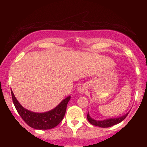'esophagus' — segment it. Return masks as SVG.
<instances>
[{
    "label": "esophagus",
    "mask_w": 147,
    "mask_h": 147,
    "mask_svg": "<svg viewBox=\"0 0 147 147\" xmlns=\"http://www.w3.org/2000/svg\"><path fill=\"white\" fill-rule=\"evenodd\" d=\"M79 91H80V93H83L84 92V89L82 87H80V88H79Z\"/></svg>",
    "instance_id": "obj_1"
}]
</instances>
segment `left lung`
Listing matches in <instances>:
<instances>
[{"instance_id":"1","label":"left lung","mask_w":147,"mask_h":147,"mask_svg":"<svg viewBox=\"0 0 147 147\" xmlns=\"http://www.w3.org/2000/svg\"><path fill=\"white\" fill-rule=\"evenodd\" d=\"M129 113L126 114V115H123L122 117H120L118 118H114V119H108L106 120H102V121H97V120H94L92 119L90 117V116L89 115V114H87V118L88 119L89 122L90 124H92V125L97 126V127H102V128H106V127H112V126L115 125L117 124H119V123L121 122V121H123L127 116L128 115Z\"/></svg>"}]
</instances>
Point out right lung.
Here are the masks:
<instances>
[{
	"instance_id": "right-lung-1",
	"label": "right lung",
	"mask_w": 147,
	"mask_h": 147,
	"mask_svg": "<svg viewBox=\"0 0 147 147\" xmlns=\"http://www.w3.org/2000/svg\"><path fill=\"white\" fill-rule=\"evenodd\" d=\"M11 95L15 107L22 119L28 126L35 129H50L58 125L64 117L67 105L70 100V96H69L55 109L44 113H36L23 108L16 98L12 90Z\"/></svg>"
}]
</instances>
